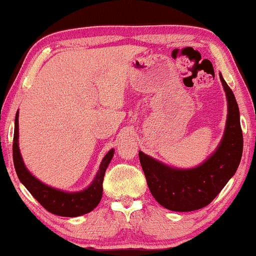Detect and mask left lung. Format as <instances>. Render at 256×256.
<instances>
[{
  "label": "left lung",
  "instance_id": "left-lung-1",
  "mask_svg": "<svg viewBox=\"0 0 256 256\" xmlns=\"http://www.w3.org/2000/svg\"><path fill=\"white\" fill-rule=\"evenodd\" d=\"M220 82L227 99V120L222 138L204 162L190 169L166 166L138 152L140 162L152 197L171 211L190 212L208 206L236 172L244 140L236 96L222 73Z\"/></svg>",
  "mask_w": 256,
  "mask_h": 256
}]
</instances>
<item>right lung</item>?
Segmentation results:
<instances>
[{
	"label": "right lung",
	"instance_id": "obj_1",
	"mask_svg": "<svg viewBox=\"0 0 256 256\" xmlns=\"http://www.w3.org/2000/svg\"><path fill=\"white\" fill-rule=\"evenodd\" d=\"M114 156V149H110L101 160L99 170L88 186L82 191L68 192L52 188L38 180L28 170L20 155L18 146V110L15 118L12 157L14 166L20 183L28 188L34 198L48 212L60 216H79L90 213L96 208L102 197V182L108 166Z\"/></svg>",
	"mask_w": 256,
	"mask_h": 256
}]
</instances>
